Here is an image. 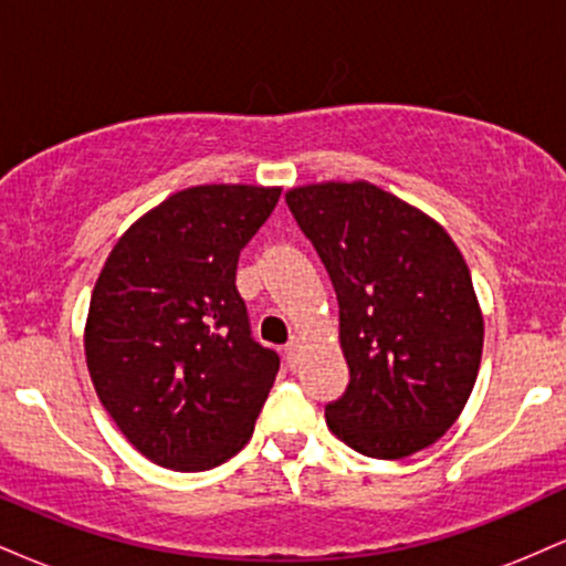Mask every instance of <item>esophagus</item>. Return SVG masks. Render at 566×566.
Masks as SVG:
<instances>
[{
  "label": "esophagus",
  "mask_w": 566,
  "mask_h": 566,
  "mask_svg": "<svg viewBox=\"0 0 566 566\" xmlns=\"http://www.w3.org/2000/svg\"><path fill=\"white\" fill-rule=\"evenodd\" d=\"M284 356H287L290 367H297V361H301V337L297 335L290 337V343L284 346Z\"/></svg>",
  "instance_id": "1"
}]
</instances>
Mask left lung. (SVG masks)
<instances>
[{"instance_id": "left-lung-1", "label": "left lung", "mask_w": 566, "mask_h": 566, "mask_svg": "<svg viewBox=\"0 0 566 566\" xmlns=\"http://www.w3.org/2000/svg\"><path fill=\"white\" fill-rule=\"evenodd\" d=\"M284 199L340 305L350 380L324 407L329 431L367 458L426 450L463 412L482 361L484 319L463 255L437 220L367 180Z\"/></svg>"}]
</instances>
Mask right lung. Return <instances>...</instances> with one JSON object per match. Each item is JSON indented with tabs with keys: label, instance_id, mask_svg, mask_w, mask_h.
I'll return each instance as SVG.
<instances>
[{
	"label": "right lung",
	"instance_id": "obj_1",
	"mask_svg": "<svg viewBox=\"0 0 566 566\" xmlns=\"http://www.w3.org/2000/svg\"><path fill=\"white\" fill-rule=\"evenodd\" d=\"M282 188L193 186L125 231L90 297L84 354L129 444L172 471H207L250 441L279 373L252 337L239 252Z\"/></svg>",
	"mask_w": 566,
	"mask_h": 566
}]
</instances>
